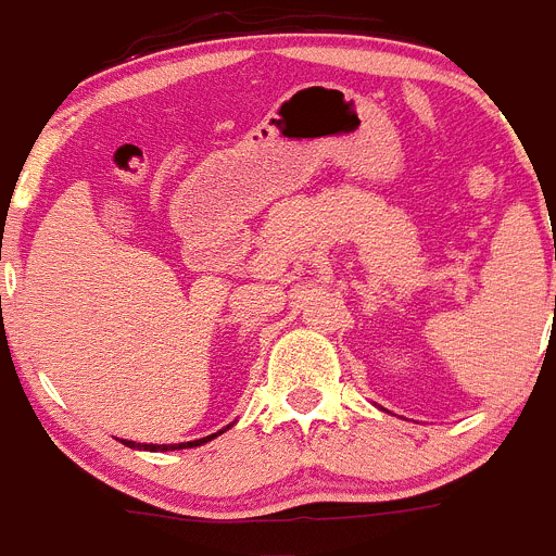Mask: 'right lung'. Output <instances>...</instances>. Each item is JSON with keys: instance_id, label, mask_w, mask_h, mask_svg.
<instances>
[{"instance_id": "1", "label": "right lung", "mask_w": 556, "mask_h": 556, "mask_svg": "<svg viewBox=\"0 0 556 556\" xmlns=\"http://www.w3.org/2000/svg\"><path fill=\"white\" fill-rule=\"evenodd\" d=\"M217 434H223V431H217ZM217 434H211V437H203V440H194V443H180V445H132L130 448H144V451H178V448H194V445H203L208 443V440H214Z\"/></svg>"}]
</instances>
